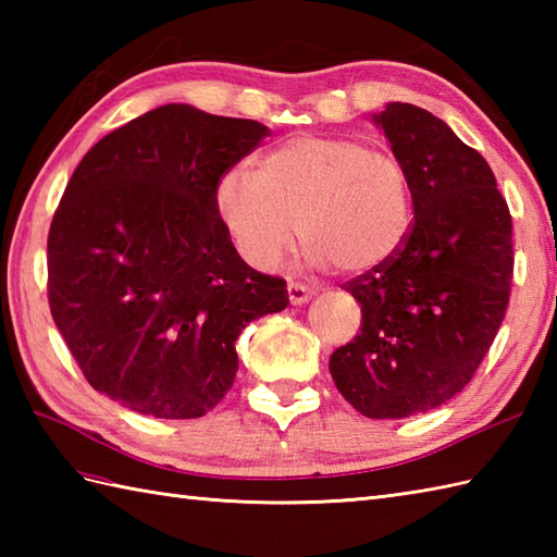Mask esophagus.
<instances>
[{
    "mask_svg": "<svg viewBox=\"0 0 557 557\" xmlns=\"http://www.w3.org/2000/svg\"><path fill=\"white\" fill-rule=\"evenodd\" d=\"M287 294H289V301L292 306H301L313 297V292L306 287V285H297V282H289L287 285Z\"/></svg>",
    "mask_w": 557,
    "mask_h": 557,
    "instance_id": "esophagus-1",
    "label": "esophagus"
}]
</instances>
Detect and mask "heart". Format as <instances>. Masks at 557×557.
<instances>
[{
    "label": "heart",
    "instance_id": "obj_1",
    "mask_svg": "<svg viewBox=\"0 0 557 557\" xmlns=\"http://www.w3.org/2000/svg\"><path fill=\"white\" fill-rule=\"evenodd\" d=\"M215 208L258 270H275L294 251L299 230L311 265L361 277L407 244L413 186L393 152L357 138L299 134L265 150L253 174H224Z\"/></svg>",
    "mask_w": 557,
    "mask_h": 557
}]
</instances>
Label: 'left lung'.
Returning <instances> with one entry per match:
<instances>
[{
    "mask_svg": "<svg viewBox=\"0 0 557 557\" xmlns=\"http://www.w3.org/2000/svg\"><path fill=\"white\" fill-rule=\"evenodd\" d=\"M407 164L413 224L401 251L347 282L361 333L330 375L369 419H407L467 387L503 325L512 285V218L495 176L443 120L409 102L373 114Z\"/></svg>",
    "mask_w": 557,
    "mask_h": 557,
    "instance_id": "1",
    "label": "left lung"
}]
</instances>
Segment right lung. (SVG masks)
Instances as JSON below:
<instances>
[{
  "label": "right lung",
  "mask_w": 557,
  "mask_h": 557,
  "mask_svg": "<svg viewBox=\"0 0 557 557\" xmlns=\"http://www.w3.org/2000/svg\"><path fill=\"white\" fill-rule=\"evenodd\" d=\"M270 128L162 104L92 146L50 239L54 325L98 393L156 419H198L227 395L242 330L287 309V282L236 253L220 176Z\"/></svg>",
  "instance_id": "add662e5"
}]
</instances>
